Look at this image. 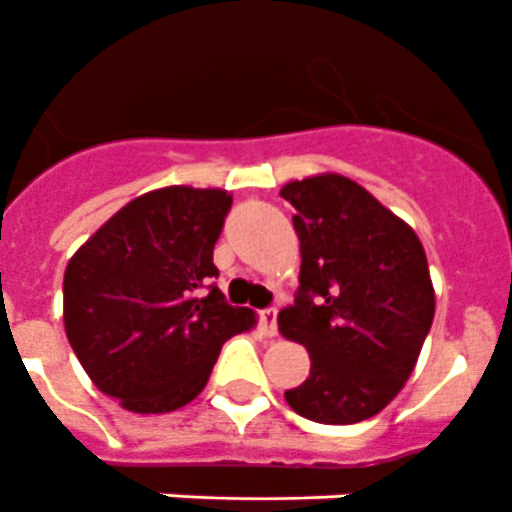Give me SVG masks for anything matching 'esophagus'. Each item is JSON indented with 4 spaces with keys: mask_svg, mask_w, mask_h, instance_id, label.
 <instances>
[{
    "mask_svg": "<svg viewBox=\"0 0 512 512\" xmlns=\"http://www.w3.org/2000/svg\"><path fill=\"white\" fill-rule=\"evenodd\" d=\"M259 325L264 335H277V309H261L259 312Z\"/></svg>",
    "mask_w": 512,
    "mask_h": 512,
    "instance_id": "esophagus-1",
    "label": "esophagus"
}]
</instances>
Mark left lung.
Listing matches in <instances>:
<instances>
[{
	"label": "left lung",
	"instance_id": "obj_1",
	"mask_svg": "<svg viewBox=\"0 0 512 512\" xmlns=\"http://www.w3.org/2000/svg\"><path fill=\"white\" fill-rule=\"evenodd\" d=\"M280 195L296 208L301 272L277 325L312 359L285 402L314 423H359L402 391L431 330L436 296L423 243L343 174L296 179Z\"/></svg>",
	"mask_w": 512,
	"mask_h": 512
}]
</instances>
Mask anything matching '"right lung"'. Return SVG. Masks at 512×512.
I'll return each mask as SVG.
<instances>
[{
    "label": "right lung",
    "mask_w": 512,
    "mask_h": 512,
    "mask_svg": "<svg viewBox=\"0 0 512 512\" xmlns=\"http://www.w3.org/2000/svg\"><path fill=\"white\" fill-rule=\"evenodd\" d=\"M227 190L171 185L129 200L73 253L63 322L92 383L129 412L161 415L206 388L222 343L256 327L211 285Z\"/></svg>",
    "instance_id": "obj_1"
}]
</instances>
